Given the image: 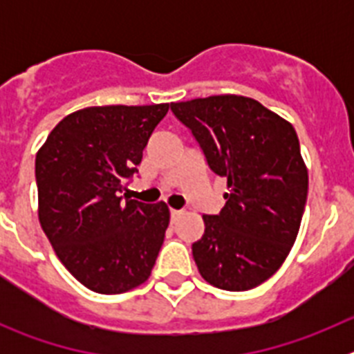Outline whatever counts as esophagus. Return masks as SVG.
Returning <instances> with one entry per match:
<instances>
[{"label": "esophagus", "instance_id": "34e87169", "mask_svg": "<svg viewBox=\"0 0 354 354\" xmlns=\"http://www.w3.org/2000/svg\"><path fill=\"white\" fill-rule=\"evenodd\" d=\"M183 214V211H179V209H170V216H171V221H175L179 216Z\"/></svg>", "mask_w": 354, "mask_h": 354}]
</instances>
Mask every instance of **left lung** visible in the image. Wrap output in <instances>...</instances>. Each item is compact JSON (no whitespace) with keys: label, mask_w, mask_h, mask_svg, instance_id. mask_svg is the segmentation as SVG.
<instances>
[{"label":"left lung","mask_w":354,"mask_h":354,"mask_svg":"<svg viewBox=\"0 0 354 354\" xmlns=\"http://www.w3.org/2000/svg\"><path fill=\"white\" fill-rule=\"evenodd\" d=\"M171 111L227 179L220 214H204L192 246L205 282L250 290L273 277L299 232L308 170L292 124L250 97L211 95L171 102Z\"/></svg>","instance_id":"left-lung-1"}]
</instances>
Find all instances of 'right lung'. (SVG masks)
Masks as SVG:
<instances>
[{"label":"right lung","mask_w":354,"mask_h":354,"mask_svg":"<svg viewBox=\"0 0 354 354\" xmlns=\"http://www.w3.org/2000/svg\"><path fill=\"white\" fill-rule=\"evenodd\" d=\"M170 104L90 106L67 115L35 158L39 221L86 289L120 294L150 277L170 209L118 196Z\"/></svg>","instance_id":"add662e5"}]
</instances>
